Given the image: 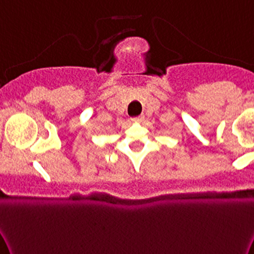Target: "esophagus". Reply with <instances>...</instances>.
Listing matches in <instances>:
<instances>
[{
    "label": "esophagus",
    "instance_id": "obj_1",
    "mask_svg": "<svg viewBox=\"0 0 254 254\" xmlns=\"http://www.w3.org/2000/svg\"><path fill=\"white\" fill-rule=\"evenodd\" d=\"M141 120H144V115H140V116H136V118H133L132 121L139 122V121H141Z\"/></svg>",
    "mask_w": 254,
    "mask_h": 254
}]
</instances>
